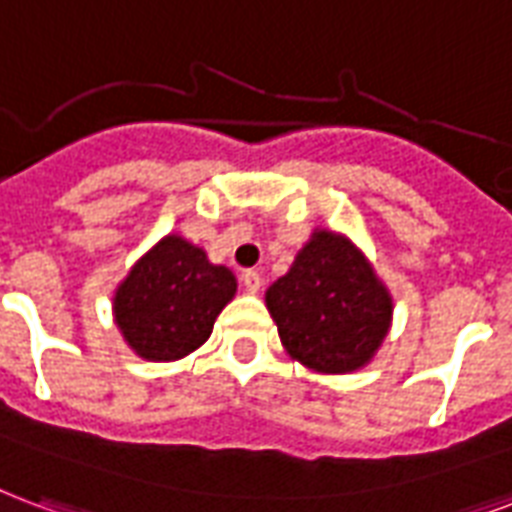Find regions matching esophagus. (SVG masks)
Wrapping results in <instances>:
<instances>
[{
	"mask_svg": "<svg viewBox=\"0 0 512 512\" xmlns=\"http://www.w3.org/2000/svg\"><path fill=\"white\" fill-rule=\"evenodd\" d=\"M241 285H244L249 293H257V290L263 287V276L257 274V271H244V274H241Z\"/></svg>",
	"mask_w": 512,
	"mask_h": 512,
	"instance_id": "34e87169",
	"label": "esophagus"
}]
</instances>
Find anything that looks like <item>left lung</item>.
<instances>
[{
  "mask_svg": "<svg viewBox=\"0 0 512 512\" xmlns=\"http://www.w3.org/2000/svg\"><path fill=\"white\" fill-rule=\"evenodd\" d=\"M266 306L295 361L323 374L363 369L391 328L393 301L350 238L314 230Z\"/></svg>",
  "mask_w": 512,
  "mask_h": 512,
  "instance_id": "1",
  "label": "left lung"
}]
</instances>
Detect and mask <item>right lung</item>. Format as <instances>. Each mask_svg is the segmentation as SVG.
Instances as JSON below:
<instances>
[{
  "label": "right lung",
  "instance_id": "1",
  "mask_svg": "<svg viewBox=\"0 0 512 512\" xmlns=\"http://www.w3.org/2000/svg\"><path fill=\"white\" fill-rule=\"evenodd\" d=\"M236 295V276L208 263L200 246L165 236L116 287L113 314L124 342L146 361H179L198 350Z\"/></svg>",
  "mask_w": 512,
  "mask_h": 512
}]
</instances>
